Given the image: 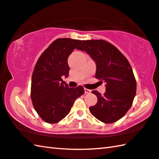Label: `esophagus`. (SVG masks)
I'll return each instance as SVG.
<instances>
[{"mask_svg": "<svg viewBox=\"0 0 159 159\" xmlns=\"http://www.w3.org/2000/svg\"><path fill=\"white\" fill-rule=\"evenodd\" d=\"M84 92H85V93H90V92H91V90L89 89H84Z\"/></svg>", "mask_w": 159, "mask_h": 159, "instance_id": "34e87169", "label": "esophagus"}]
</instances>
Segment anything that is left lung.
Listing matches in <instances>:
<instances>
[{"instance_id":"8db88e82","label":"left lung","mask_w":159,"mask_h":159,"mask_svg":"<svg viewBox=\"0 0 159 159\" xmlns=\"http://www.w3.org/2000/svg\"><path fill=\"white\" fill-rule=\"evenodd\" d=\"M77 49L90 55L96 63L95 77L106 83L103 95L92 91L98 102L90 107V112L105 124L119 120L130 108L137 90V82L127 58L114 45L103 40H83Z\"/></svg>"}]
</instances>
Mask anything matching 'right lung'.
Here are the masks:
<instances>
[{"label": "right lung", "instance_id": "right-lung-1", "mask_svg": "<svg viewBox=\"0 0 159 159\" xmlns=\"http://www.w3.org/2000/svg\"><path fill=\"white\" fill-rule=\"evenodd\" d=\"M83 40L59 38L41 54L31 77L33 106L43 121L56 124L69 114L75 100L84 93L82 86L69 88L61 79L69 75L68 57Z\"/></svg>", "mask_w": 159, "mask_h": 159}]
</instances>
